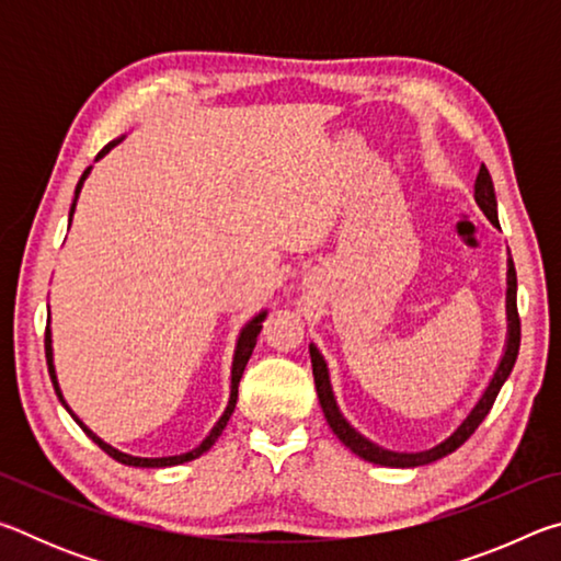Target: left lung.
Listing matches in <instances>:
<instances>
[{"mask_svg":"<svg viewBox=\"0 0 561 561\" xmlns=\"http://www.w3.org/2000/svg\"><path fill=\"white\" fill-rule=\"evenodd\" d=\"M474 203L480 205V210L488 215V220L492 225L497 222V201H495V187H492V178L490 170L482 165L478 180H474ZM519 354V314H517V272L512 260H507V344H505V354L500 358V366L495 376L490 378V383L485 388V393L480 396V401L474 403L468 417L455 428L450 438H445L443 443L435 445L431 450H421V453H396V450H386L381 445L371 443L364 438L354 425H351L344 415H341L334 391H331V381H329V368L324 356L319 354V348L314 344H309V356H311V371H314V383H317V393H319V403L321 411H324V417L329 423V428L336 433V438L346 445L351 453H356L358 458H364L368 462L376 465H386V468H417V465H428L445 458L460 448V445L470 438V435L478 431V425L485 421V415L490 413L492 403L500 393V388L505 386L507 376L515 368V360Z\"/></svg>","mask_w":561,"mask_h":561,"instance_id":"8db88e82","label":"left lung"}]
</instances>
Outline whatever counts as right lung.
<instances>
[{"label":"right lung","mask_w":561,"mask_h":561,"mask_svg":"<svg viewBox=\"0 0 561 561\" xmlns=\"http://www.w3.org/2000/svg\"><path fill=\"white\" fill-rule=\"evenodd\" d=\"M121 140H123V138H118V140H111V144H108L106 148H103L101 153L96 156V160H99V158H103V156H106L113 146H118V144H121ZM89 173H91V168L83 170V175H81V180H79V185H76V195H73V203H71V210H69V225H71L73 210H76V201H79V193H81V187H83V180L89 178ZM264 317H267V311H260L257 317L250 319V321H247V324L242 327V331H240V339H237V346H234V358H232V386H230V401H227L225 413L220 415V421L215 423V428L210 431V435H207V438H205L201 445H197V448L190 450V453H183V455H168V458H136V455L121 453V450L113 448V445L103 443L96 433H93L91 428H87V425H83V421H79V417H76V413L71 411L69 403L64 401V393H61V388H59V381H56V368H54V348H51V329L46 327V339H44V346H46V364H49V376H51L54 391H56V396H59V401L64 403L66 411L71 413L73 421L81 425L83 433H87L89 438H91L93 443H96L103 453H108L113 460H118V462H123V465H133V468H170V465H183V462H190V460L201 458L203 453H207V450L213 448L215 440L220 438V435H222V431H225L227 421H230V415H232V411H234V403H237V386H240V378H242V374H244V366H247V360H250L252 351H254V344H257V336H260V331H262V321H264Z\"/></svg>","instance_id":"1"}]
</instances>
